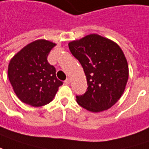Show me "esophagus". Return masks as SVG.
<instances>
[{
  "label": "esophagus",
  "instance_id": "1",
  "mask_svg": "<svg viewBox=\"0 0 149 149\" xmlns=\"http://www.w3.org/2000/svg\"><path fill=\"white\" fill-rule=\"evenodd\" d=\"M64 83H65V84H66V85L70 84V83H71V80H70V78H66Z\"/></svg>",
  "mask_w": 149,
  "mask_h": 149
}]
</instances>
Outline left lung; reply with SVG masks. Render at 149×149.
I'll use <instances>...</instances> for the list:
<instances>
[{"mask_svg": "<svg viewBox=\"0 0 149 149\" xmlns=\"http://www.w3.org/2000/svg\"><path fill=\"white\" fill-rule=\"evenodd\" d=\"M68 45L83 66L88 83L86 92L76 96L77 104L92 112L109 109L122 95L128 80V65L121 49L98 34Z\"/></svg>", "mask_w": 149, "mask_h": 149, "instance_id": "8db88e82", "label": "left lung"}]
</instances>
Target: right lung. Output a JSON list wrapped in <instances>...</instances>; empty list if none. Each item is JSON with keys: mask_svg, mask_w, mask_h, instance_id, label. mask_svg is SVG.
<instances>
[{"mask_svg": "<svg viewBox=\"0 0 149 149\" xmlns=\"http://www.w3.org/2000/svg\"><path fill=\"white\" fill-rule=\"evenodd\" d=\"M56 44L45 40L33 41L11 60L8 77L18 99L33 107L49 104L63 83L57 79L56 68L48 62Z\"/></svg>", "mask_w": 149, "mask_h": 149, "instance_id": "1", "label": "right lung"}]
</instances>
